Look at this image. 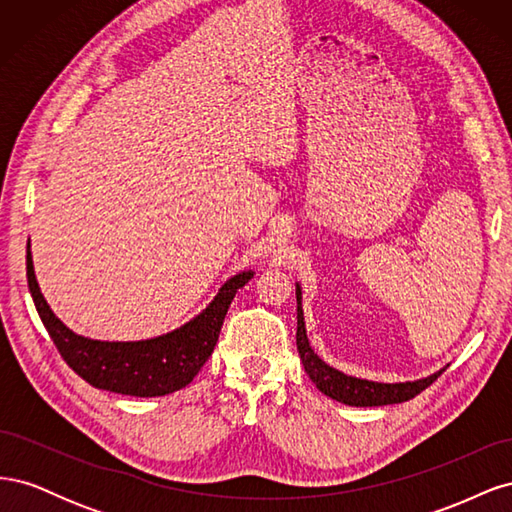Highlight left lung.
<instances>
[{"label": "left lung", "mask_w": 512, "mask_h": 512, "mask_svg": "<svg viewBox=\"0 0 512 512\" xmlns=\"http://www.w3.org/2000/svg\"><path fill=\"white\" fill-rule=\"evenodd\" d=\"M297 350L309 380L316 384V389L320 393H324L335 401H342L346 406H356V408L391 406V404H401V401H408L421 391H425L431 382H436L438 376L448 367L446 365L440 371H436V374L421 380H412V382H374V380L348 376L344 371L327 365L312 350V346H309L299 284H297Z\"/></svg>", "instance_id": "1"}]
</instances>
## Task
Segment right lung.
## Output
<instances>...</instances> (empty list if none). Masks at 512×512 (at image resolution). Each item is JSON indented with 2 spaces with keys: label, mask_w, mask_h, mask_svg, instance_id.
Returning <instances> with one entry per match:
<instances>
[{
  "label": "right lung",
  "mask_w": 512,
  "mask_h": 512,
  "mask_svg": "<svg viewBox=\"0 0 512 512\" xmlns=\"http://www.w3.org/2000/svg\"><path fill=\"white\" fill-rule=\"evenodd\" d=\"M252 277V269L232 275L203 312L175 331L141 342H100L74 333L53 314L40 292L32 250L27 243L29 292L59 354L96 389L132 397H162L188 386L218 344L226 312L237 290Z\"/></svg>",
  "instance_id": "add662e5"
}]
</instances>
